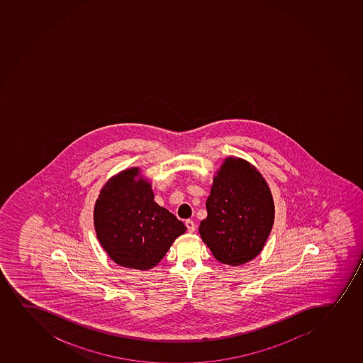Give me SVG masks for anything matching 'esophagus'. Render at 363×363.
Here are the masks:
<instances>
[{"label":"esophagus","mask_w":363,"mask_h":363,"mask_svg":"<svg viewBox=\"0 0 363 363\" xmlns=\"http://www.w3.org/2000/svg\"><path fill=\"white\" fill-rule=\"evenodd\" d=\"M186 226H187V229L188 231H189V233H194L195 223L193 222V220H191V219H188V220H186Z\"/></svg>","instance_id":"esophagus-1"}]
</instances>
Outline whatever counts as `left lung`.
<instances>
[{
  "mask_svg": "<svg viewBox=\"0 0 363 363\" xmlns=\"http://www.w3.org/2000/svg\"><path fill=\"white\" fill-rule=\"evenodd\" d=\"M206 210L200 236L218 262L238 266L260 254L272 229L274 203L255 167L226 158L213 177Z\"/></svg>",
  "mask_w": 363,
  "mask_h": 363,
  "instance_id": "1",
  "label": "left lung"
}]
</instances>
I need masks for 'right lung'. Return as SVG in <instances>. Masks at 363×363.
<instances>
[{
    "label": "right lung",
    "instance_id": "right-lung-1",
    "mask_svg": "<svg viewBox=\"0 0 363 363\" xmlns=\"http://www.w3.org/2000/svg\"><path fill=\"white\" fill-rule=\"evenodd\" d=\"M153 199L152 186L139 168L123 170L101 188L94 205V229L101 247L118 265L152 269L187 230Z\"/></svg>",
    "mask_w": 363,
    "mask_h": 363
}]
</instances>
